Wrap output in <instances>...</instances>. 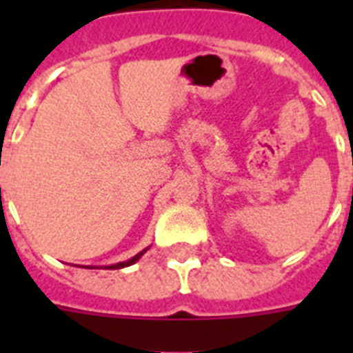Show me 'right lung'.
Returning <instances> with one entry per match:
<instances>
[{
	"label": "right lung",
	"instance_id": "right-lung-1",
	"mask_svg": "<svg viewBox=\"0 0 353 353\" xmlns=\"http://www.w3.org/2000/svg\"><path fill=\"white\" fill-rule=\"evenodd\" d=\"M148 251V249H144V251H141L139 254H135L133 258H130V260H126V262H119V263H113V265H106V269H121V268H128V265H132V263H135L139 260V258L143 256L144 252Z\"/></svg>",
	"mask_w": 353,
	"mask_h": 353
}]
</instances>
